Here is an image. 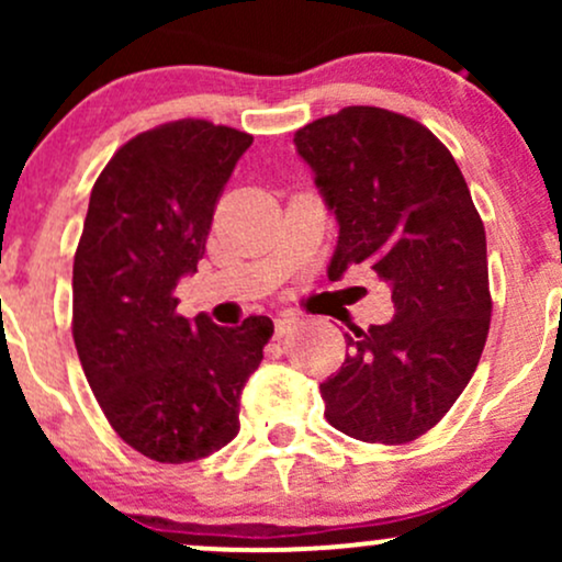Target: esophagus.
<instances>
[{"instance_id":"esophagus-1","label":"esophagus","mask_w":562,"mask_h":562,"mask_svg":"<svg viewBox=\"0 0 562 562\" xmlns=\"http://www.w3.org/2000/svg\"><path fill=\"white\" fill-rule=\"evenodd\" d=\"M295 322H299L295 314H280V317L274 319V338H282V335H285L290 327L295 325Z\"/></svg>"}]
</instances>
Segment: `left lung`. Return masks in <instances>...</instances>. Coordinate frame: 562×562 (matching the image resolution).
<instances>
[{
  "instance_id": "1",
  "label": "left lung",
  "mask_w": 562,
  "mask_h": 562,
  "mask_svg": "<svg viewBox=\"0 0 562 562\" xmlns=\"http://www.w3.org/2000/svg\"><path fill=\"white\" fill-rule=\"evenodd\" d=\"M293 142L338 222L327 277L364 263L396 312L346 333V362L319 385L327 423L367 443L415 441L465 391L492 322L486 232L465 177L430 128L383 108H344Z\"/></svg>"
}]
</instances>
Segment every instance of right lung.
I'll return each mask as SVG.
<instances>
[{
	"instance_id": "obj_1",
	"label": "right lung",
	"mask_w": 562,
	"mask_h": 562,
	"mask_svg": "<svg viewBox=\"0 0 562 562\" xmlns=\"http://www.w3.org/2000/svg\"><path fill=\"white\" fill-rule=\"evenodd\" d=\"M254 137L182 119L128 139L89 195L74 259V340L89 389L132 449L182 465L227 447L269 317L218 327L179 317L216 200Z\"/></svg>"
}]
</instances>
